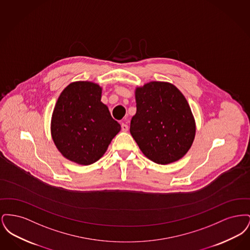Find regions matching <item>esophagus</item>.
Wrapping results in <instances>:
<instances>
[{"label": "esophagus", "mask_w": 250, "mask_h": 250, "mask_svg": "<svg viewBox=\"0 0 250 250\" xmlns=\"http://www.w3.org/2000/svg\"><path fill=\"white\" fill-rule=\"evenodd\" d=\"M121 127H122V130L124 131V132H126V131L128 130V125H126V124H122L121 125Z\"/></svg>", "instance_id": "1"}]
</instances>
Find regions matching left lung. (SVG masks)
I'll return each instance as SVG.
<instances>
[{
  "label": "left lung",
  "mask_w": 250,
  "mask_h": 250,
  "mask_svg": "<svg viewBox=\"0 0 250 250\" xmlns=\"http://www.w3.org/2000/svg\"><path fill=\"white\" fill-rule=\"evenodd\" d=\"M137 112L130 133L143 155L157 164L175 162L190 149L196 124L184 95L173 84L151 82L135 92Z\"/></svg>",
  "instance_id": "8db88e82"
}]
</instances>
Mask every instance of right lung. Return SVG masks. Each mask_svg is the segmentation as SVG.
Masks as SVG:
<instances>
[{
  "mask_svg": "<svg viewBox=\"0 0 250 250\" xmlns=\"http://www.w3.org/2000/svg\"><path fill=\"white\" fill-rule=\"evenodd\" d=\"M102 88L91 82H76L61 93L51 117V137L68 160L90 165L106 153L121 125L101 102Z\"/></svg>",
  "mask_w": 250,
  "mask_h": 250,
  "instance_id": "obj_1",
  "label": "right lung"
}]
</instances>
